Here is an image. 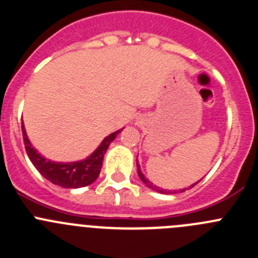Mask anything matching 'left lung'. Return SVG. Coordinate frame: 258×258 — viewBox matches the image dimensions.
I'll use <instances>...</instances> for the list:
<instances>
[{
  "mask_svg": "<svg viewBox=\"0 0 258 258\" xmlns=\"http://www.w3.org/2000/svg\"><path fill=\"white\" fill-rule=\"evenodd\" d=\"M137 168H138V176L139 177H141V180L143 181V183L144 185L147 186V187H149V188H152V190H154V191H157V192H161V194H175V192H177V191L176 190H173V191H170V190H164V188H161V187H158V186H156L154 185L153 182H151V181L148 180V178L146 177V176L143 175V173H142V171H141V166H139V163H138V159H137ZM199 182V181H198ZM198 182H195L194 183V185H191L190 186V188L191 187H194V186L196 185V183ZM186 188H182V190H178V191H181V192H182V191H185Z\"/></svg>",
  "mask_w": 258,
  "mask_h": 258,
  "instance_id": "1",
  "label": "left lung"
}]
</instances>
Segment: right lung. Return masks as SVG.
I'll list each match as a JSON object with an SVG mask.
<instances>
[{"mask_svg":"<svg viewBox=\"0 0 258 258\" xmlns=\"http://www.w3.org/2000/svg\"><path fill=\"white\" fill-rule=\"evenodd\" d=\"M21 129H23L26 153H28L29 158L33 162L36 170L40 172L43 177L50 181L51 183L66 188L83 187V186L91 185V183L96 181V178L100 175V171H101L104 156L106 153L107 148H109L110 143L122 131V129H120V131H116L110 134V136H107L101 142V144L97 147L96 151L86 159L63 163V162H54L50 161V159H46L45 157L38 153V151L31 146L30 141L26 136L24 122L21 125Z\"/></svg>","mask_w":258,"mask_h":258,"instance_id":"right-lung-1","label":"right lung"}]
</instances>
